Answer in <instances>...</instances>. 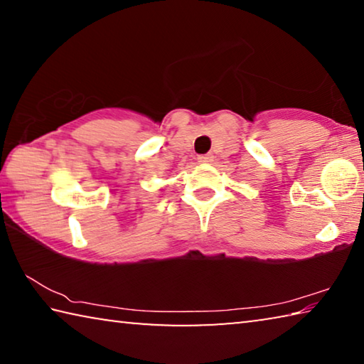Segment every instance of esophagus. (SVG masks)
Listing matches in <instances>:
<instances>
[{
	"mask_svg": "<svg viewBox=\"0 0 364 364\" xmlns=\"http://www.w3.org/2000/svg\"><path fill=\"white\" fill-rule=\"evenodd\" d=\"M197 160H199L200 164H210L213 160V156H212V154H205V156H199V159H197Z\"/></svg>",
	"mask_w": 364,
	"mask_h": 364,
	"instance_id": "34e87169",
	"label": "esophagus"
}]
</instances>
